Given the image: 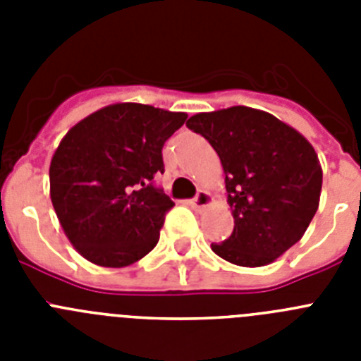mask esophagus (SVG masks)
Returning <instances> with one entry per match:
<instances>
[{
  "label": "esophagus",
  "mask_w": 361,
  "mask_h": 361,
  "mask_svg": "<svg viewBox=\"0 0 361 361\" xmlns=\"http://www.w3.org/2000/svg\"><path fill=\"white\" fill-rule=\"evenodd\" d=\"M212 200L213 199L208 191L200 190L199 193H197V195L190 200V204L193 209H202V208H206V206H209V204H212Z\"/></svg>",
  "instance_id": "34e87169"
}]
</instances>
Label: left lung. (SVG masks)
Listing matches in <instances>:
<instances>
[{
	"instance_id": "1",
	"label": "left lung",
	"mask_w": 361,
	"mask_h": 361,
	"mask_svg": "<svg viewBox=\"0 0 361 361\" xmlns=\"http://www.w3.org/2000/svg\"><path fill=\"white\" fill-rule=\"evenodd\" d=\"M186 126L213 146L226 171L235 228L212 250L237 266L271 264L302 238L317 213V152L295 128L247 106L197 114Z\"/></svg>"
}]
</instances>
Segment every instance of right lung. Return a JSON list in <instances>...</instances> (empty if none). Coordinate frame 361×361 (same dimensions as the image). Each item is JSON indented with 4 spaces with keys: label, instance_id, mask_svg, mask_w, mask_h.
<instances>
[{
    "label": "right lung",
    "instance_id": "obj_1",
    "mask_svg": "<svg viewBox=\"0 0 361 361\" xmlns=\"http://www.w3.org/2000/svg\"><path fill=\"white\" fill-rule=\"evenodd\" d=\"M186 117L148 104H111L75 124L57 146L50 197L86 260L124 267L155 247L175 206L155 184L164 173L162 146Z\"/></svg>",
    "mask_w": 361,
    "mask_h": 361
}]
</instances>
